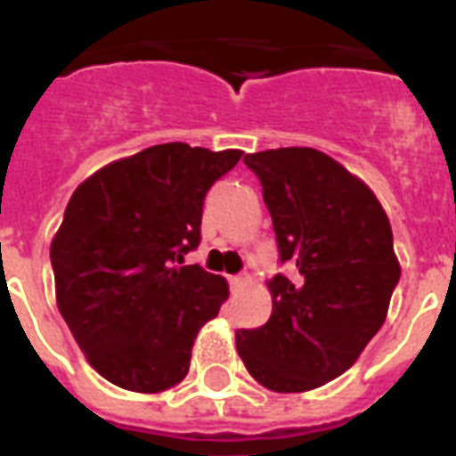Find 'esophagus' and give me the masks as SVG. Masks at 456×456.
Instances as JSON below:
<instances>
[{
    "instance_id": "1",
    "label": "esophagus",
    "mask_w": 456,
    "mask_h": 456,
    "mask_svg": "<svg viewBox=\"0 0 456 456\" xmlns=\"http://www.w3.org/2000/svg\"><path fill=\"white\" fill-rule=\"evenodd\" d=\"M229 284H232V289H239V286L246 284V277H243V274H236V277L229 279Z\"/></svg>"
}]
</instances>
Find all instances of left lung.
<instances>
[{"instance_id":"1","label":"left lung","mask_w":456,"mask_h":456,"mask_svg":"<svg viewBox=\"0 0 456 456\" xmlns=\"http://www.w3.org/2000/svg\"><path fill=\"white\" fill-rule=\"evenodd\" d=\"M263 184L279 260L272 317L236 331L248 374L277 393L324 386L354 364L400 281L388 215L362 179L317 149L248 153Z\"/></svg>"}]
</instances>
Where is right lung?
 <instances>
[{
    "mask_svg": "<svg viewBox=\"0 0 456 456\" xmlns=\"http://www.w3.org/2000/svg\"><path fill=\"white\" fill-rule=\"evenodd\" d=\"M241 151L149 146L85 179L52 241L56 303L87 362L134 393L189 371L193 338L217 317L227 281L200 265L203 200Z\"/></svg>",
    "mask_w": 456,
    "mask_h": 456,
    "instance_id": "1",
    "label": "right lung"
}]
</instances>
